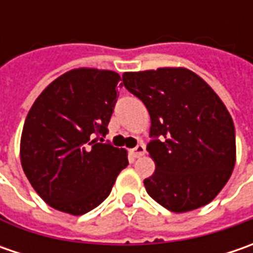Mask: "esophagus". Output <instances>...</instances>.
Segmentation results:
<instances>
[{
	"label": "esophagus",
	"mask_w": 253,
	"mask_h": 253,
	"mask_svg": "<svg viewBox=\"0 0 253 253\" xmlns=\"http://www.w3.org/2000/svg\"><path fill=\"white\" fill-rule=\"evenodd\" d=\"M131 153L133 158H141V156L145 155V146H143V145H138L136 148H133V149H132Z\"/></svg>",
	"instance_id": "obj_1"
}]
</instances>
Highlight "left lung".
Returning a JSON list of instances; mask_svg holds the SVG:
<instances>
[{
    "instance_id": "obj_1",
    "label": "left lung",
    "mask_w": 253,
    "mask_h": 253,
    "mask_svg": "<svg viewBox=\"0 0 253 253\" xmlns=\"http://www.w3.org/2000/svg\"><path fill=\"white\" fill-rule=\"evenodd\" d=\"M122 82L151 117L155 139L146 149L156 169L143 180L148 194L173 212L207 206L237 161L235 126L224 102L186 67L126 72Z\"/></svg>"
}]
</instances>
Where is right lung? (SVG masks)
Masks as SVG:
<instances>
[{"label":"right lung","mask_w":253,"mask_h":253,"mask_svg":"<svg viewBox=\"0 0 253 253\" xmlns=\"http://www.w3.org/2000/svg\"><path fill=\"white\" fill-rule=\"evenodd\" d=\"M120 80L112 70H69L41 92L28 112L21 165L35 191L54 210L70 215L91 211L128 166V152L98 141L108 132Z\"/></svg>","instance_id":"add662e5"}]
</instances>
